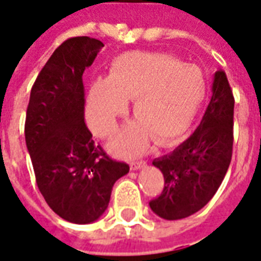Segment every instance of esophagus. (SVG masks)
Returning <instances> with one entry per match:
<instances>
[{
    "instance_id": "1",
    "label": "esophagus",
    "mask_w": 261,
    "mask_h": 261,
    "mask_svg": "<svg viewBox=\"0 0 261 261\" xmlns=\"http://www.w3.org/2000/svg\"><path fill=\"white\" fill-rule=\"evenodd\" d=\"M144 165H146V163H144V161H133L132 164H130V170L138 171V170H140V168H143Z\"/></svg>"
}]
</instances>
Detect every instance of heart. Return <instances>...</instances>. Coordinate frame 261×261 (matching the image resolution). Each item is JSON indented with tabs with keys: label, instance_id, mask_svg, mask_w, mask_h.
Here are the masks:
<instances>
[{
	"label": "heart",
	"instance_id": "heart-1",
	"mask_svg": "<svg viewBox=\"0 0 261 261\" xmlns=\"http://www.w3.org/2000/svg\"><path fill=\"white\" fill-rule=\"evenodd\" d=\"M206 93L201 70L167 54L135 51L114 60L108 77L94 81L86 117L93 132L110 136L128 110L136 117L118 133L111 149L118 154L144 153L151 139L168 144L191 125Z\"/></svg>",
	"mask_w": 261,
	"mask_h": 261
}]
</instances>
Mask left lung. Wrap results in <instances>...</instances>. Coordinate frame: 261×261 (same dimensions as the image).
<instances>
[{
  "instance_id": "obj_1",
  "label": "left lung",
  "mask_w": 261,
  "mask_h": 261,
  "mask_svg": "<svg viewBox=\"0 0 261 261\" xmlns=\"http://www.w3.org/2000/svg\"><path fill=\"white\" fill-rule=\"evenodd\" d=\"M213 96L195 132L172 153L153 160L164 188L149 203L164 220H180L206 206L221 185L232 157L233 96L224 70H217Z\"/></svg>"
}]
</instances>
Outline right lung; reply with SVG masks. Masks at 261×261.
Wrapping results in <instances>:
<instances>
[{
	"label": "right lung",
	"instance_id": "add662e5",
	"mask_svg": "<svg viewBox=\"0 0 261 261\" xmlns=\"http://www.w3.org/2000/svg\"><path fill=\"white\" fill-rule=\"evenodd\" d=\"M104 44L72 37L53 53L34 82L24 139L36 182L55 214L73 224L97 221L107 210L114 184L129 165L94 143L85 123L82 76Z\"/></svg>",
	"mask_w": 261,
	"mask_h": 261
}]
</instances>
